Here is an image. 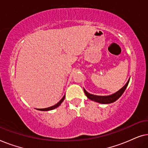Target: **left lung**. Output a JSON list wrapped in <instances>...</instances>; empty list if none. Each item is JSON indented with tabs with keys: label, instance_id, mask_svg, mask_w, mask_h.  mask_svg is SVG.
Wrapping results in <instances>:
<instances>
[{
	"label": "left lung",
	"instance_id": "obj_1",
	"mask_svg": "<svg viewBox=\"0 0 148 148\" xmlns=\"http://www.w3.org/2000/svg\"><path fill=\"white\" fill-rule=\"evenodd\" d=\"M129 82V80L128 82L125 84L124 87H123L120 90H119L118 92L115 93V94L110 95V96H96V95H93L91 94H89L88 92H87L86 90H84L85 94L86 95V96L88 97L90 100H94L95 102L101 103V104H110V103H112L116 101V100L120 98L122 96V94L124 93V92L126 90L127 86H128Z\"/></svg>",
	"mask_w": 148,
	"mask_h": 148
}]
</instances>
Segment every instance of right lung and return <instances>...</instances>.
I'll return each instance as SVG.
<instances>
[{
  "mask_svg": "<svg viewBox=\"0 0 148 148\" xmlns=\"http://www.w3.org/2000/svg\"><path fill=\"white\" fill-rule=\"evenodd\" d=\"M64 98H65V96H63V98H62L61 99V100H60L59 101V102H58L57 103V104H56L55 105H54V106H50V107H49V108H42V109H38V110H42V111H48V110H53V109L56 108H57V107H58V106H60V104H61V103L62 102V101L64 100Z\"/></svg>",
  "mask_w": 148,
  "mask_h": 148,
  "instance_id": "1",
  "label": "right lung"
}]
</instances>
